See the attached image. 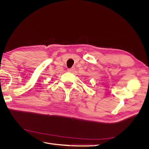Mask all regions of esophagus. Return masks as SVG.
I'll return each instance as SVG.
<instances>
[{
  "label": "esophagus",
  "mask_w": 149,
  "mask_h": 149,
  "mask_svg": "<svg viewBox=\"0 0 149 149\" xmlns=\"http://www.w3.org/2000/svg\"><path fill=\"white\" fill-rule=\"evenodd\" d=\"M74 70V67L71 68H69V69H68V71L69 72H73Z\"/></svg>",
  "instance_id": "1"
}]
</instances>
